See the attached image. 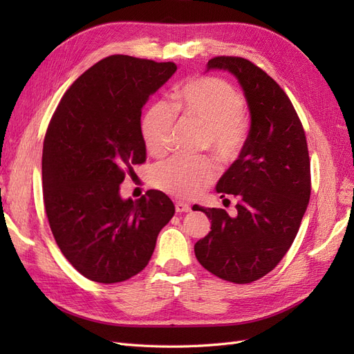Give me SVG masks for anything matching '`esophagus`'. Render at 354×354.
<instances>
[{
    "label": "esophagus",
    "mask_w": 354,
    "mask_h": 354,
    "mask_svg": "<svg viewBox=\"0 0 354 354\" xmlns=\"http://www.w3.org/2000/svg\"><path fill=\"white\" fill-rule=\"evenodd\" d=\"M176 211L177 212H189L190 211V205L186 202H176Z\"/></svg>",
    "instance_id": "1"
}]
</instances>
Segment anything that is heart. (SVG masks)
<instances>
[{"instance_id":"b5f03b06","label":"heart","mask_w":354,"mask_h":354,"mask_svg":"<svg viewBox=\"0 0 354 354\" xmlns=\"http://www.w3.org/2000/svg\"><path fill=\"white\" fill-rule=\"evenodd\" d=\"M177 108L203 130V146L224 162L236 159L246 138L245 103L232 85L220 78L202 77L186 82L177 94ZM177 112L165 100L155 102L142 124L146 149L164 155L171 143ZM217 177V165L209 158H171L158 164L152 185L167 195L192 199L201 195Z\"/></svg>"}]
</instances>
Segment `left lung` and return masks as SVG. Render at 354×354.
Segmentation results:
<instances>
[{"mask_svg": "<svg viewBox=\"0 0 354 354\" xmlns=\"http://www.w3.org/2000/svg\"><path fill=\"white\" fill-rule=\"evenodd\" d=\"M212 69L238 80L251 127L239 158L216 186L220 198L239 199L236 214L192 208L211 220V232L195 243V255L221 279L250 283L272 272L297 236L312 190L307 140L291 100L264 71L232 56L211 59L207 71Z\"/></svg>", "mask_w": 354, "mask_h": 354, "instance_id": "obj_1", "label": "left lung"}]
</instances>
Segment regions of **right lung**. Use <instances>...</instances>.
Masks as SVG:
<instances>
[{
  "instance_id": "1",
  "label": "right lung",
  "mask_w": 354,
  "mask_h": 354,
  "mask_svg": "<svg viewBox=\"0 0 354 354\" xmlns=\"http://www.w3.org/2000/svg\"><path fill=\"white\" fill-rule=\"evenodd\" d=\"M177 65L109 56L75 81L42 147L44 205L60 251L82 276L116 283L140 273L174 216L159 190L124 199L125 171L146 160L142 109Z\"/></svg>"
}]
</instances>
